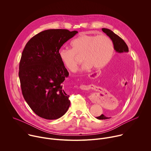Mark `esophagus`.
<instances>
[{
	"label": "esophagus",
	"mask_w": 151,
	"mask_h": 151,
	"mask_svg": "<svg viewBox=\"0 0 151 151\" xmlns=\"http://www.w3.org/2000/svg\"><path fill=\"white\" fill-rule=\"evenodd\" d=\"M96 74H97V73H96V72H93V73H90V74L89 75V76H90V77H93V78L95 75H96ZM80 88H81V89H82V90H89V89L91 88V85H80ZM90 100H91V101H92V102L95 103L94 100L93 99H92L91 98H90Z\"/></svg>",
	"instance_id": "1"
}]
</instances>
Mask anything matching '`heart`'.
<instances>
[{
  "mask_svg": "<svg viewBox=\"0 0 151 151\" xmlns=\"http://www.w3.org/2000/svg\"><path fill=\"white\" fill-rule=\"evenodd\" d=\"M71 49L61 48L58 57L68 70L75 72L82 57L85 61L83 68L93 66L101 69L111 60L114 54V45L111 38L106 35H93L82 33L70 42Z\"/></svg>",
  "mask_w": 151,
  "mask_h": 151,
  "instance_id": "1",
  "label": "heart"
}]
</instances>
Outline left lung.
Returning <instances> with one entry per match:
<instances>
[{
  "instance_id": "8db88e82",
  "label": "left lung",
  "mask_w": 151,
  "mask_h": 151,
  "mask_svg": "<svg viewBox=\"0 0 151 151\" xmlns=\"http://www.w3.org/2000/svg\"><path fill=\"white\" fill-rule=\"evenodd\" d=\"M102 31L104 33H105L107 36H108L111 39V40H112V42H113L114 49L119 54V55H121V54H122V53H124V52H128V48L127 45L126 44V43L119 36L116 35L112 30H111L109 29H107L103 28ZM121 60V59L119 57H118L116 59V61H115V63L114 64V66H113L114 68H115L116 65ZM122 62L124 63H126V60H124L122 61ZM96 118L98 119H108L109 118L105 116L104 115L102 114L100 116L96 117Z\"/></svg>"
}]
</instances>
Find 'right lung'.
Masks as SVG:
<instances>
[{
    "instance_id": "1",
    "label": "right lung",
    "mask_w": 151,
    "mask_h": 151,
    "mask_svg": "<svg viewBox=\"0 0 151 151\" xmlns=\"http://www.w3.org/2000/svg\"><path fill=\"white\" fill-rule=\"evenodd\" d=\"M76 33L66 29L44 30L32 37L22 52L18 73L22 94L31 109L42 118H60L69 109V96L63 87L69 72L58 51Z\"/></svg>"
}]
</instances>
